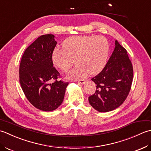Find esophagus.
I'll return each instance as SVG.
<instances>
[{"instance_id": "1", "label": "esophagus", "mask_w": 151, "mask_h": 151, "mask_svg": "<svg viewBox=\"0 0 151 151\" xmlns=\"http://www.w3.org/2000/svg\"><path fill=\"white\" fill-rule=\"evenodd\" d=\"M77 82H78L79 84H84L85 83V80H84V79H80V80H78V81H77Z\"/></svg>"}]
</instances>
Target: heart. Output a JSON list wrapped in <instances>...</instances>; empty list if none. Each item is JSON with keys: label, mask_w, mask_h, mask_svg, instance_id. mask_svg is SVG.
<instances>
[{"label": "heart", "mask_w": 151, "mask_h": 151, "mask_svg": "<svg viewBox=\"0 0 151 151\" xmlns=\"http://www.w3.org/2000/svg\"><path fill=\"white\" fill-rule=\"evenodd\" d=\"M63 50L55 49L52 60L55 66L66 72L73 64L76 66L68 74L69 79L83 78L101 71L109 53V44L101 36L72 37L64 42Z\"/></svg>", "instance_id": "heart-1"}]
</instances>
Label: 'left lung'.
I'll return each instance as SVG.
<instances>
[{"mask_svg":"<svg viewBox=\"0 0 151 151\" xmlns=\"http://www.w3.org/2000/svg\"><path fill=\"white\" fill-rule=\"evenodd\" d=\"M133 66L127 50L115 40V47L105 67L92 81L96 90L88 101L99 112L117 108L127 99L133 81Z\"/></svg>","mask_w":151,"mask_h":151,"instance_id":"8db88e82","label":"left lung"}]
</instances>
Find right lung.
<instances>
[{"mask_svg": "<svg viewBox=\"0 0 151 151\" xmlns=\"http://www.w3.org/2000/svg\"><path fill=\"white\" fill-rule=\"evenodd\" d=\"M56 45L53 35L38 37L24 51L19 66V83L24 95L32 106L44 111L60 106L69 84L57 79L60 73L52 60Z\"/></svg>", "mask_w": 151, "mask_h": 151, "instance_id": "right-lung-1", "label": "right lung"}]
</instances>
